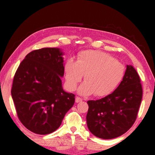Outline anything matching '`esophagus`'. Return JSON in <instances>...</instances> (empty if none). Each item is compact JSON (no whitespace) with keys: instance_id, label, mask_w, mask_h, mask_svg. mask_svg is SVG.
<instances>
[{"instance_id":"1","label":"esophagus","mask_w":155,"mask_h":155,"mask_svg":"<svg viewBox=\"0 0 155 155\" xmlns=\"http://www.w3.org/2000/svg\"><path fill=\"white\" fill-rule=\"evenodd\" d=\"M82 101V99L81 97H76V103H79V102H81Z\"/></svg>"}]
</instances>
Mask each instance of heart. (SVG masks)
Returning <instances> with one entry per match:
<instances>
[{
    "label": "heart",
    "instance_id": "1",
    "mask_svg": "<svg viewBox=\"0 0 155 155\" xmlns=\"http://www.w3.org/2000/svg\"><path fill=\"white\" fill-rule=\"evenodd\" d=\"M125 68L115 58L97 50L83 51L77 61L68 59L64 64L66 85L68 90H76L85 75V82L79 87V93L104 97L112 93L124 78Z\"/></svg>",
    "mask_w": 155,
    "mask_h": 155
}]
</instances>
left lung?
Segmentation results:
<instances>
[{
    "mask_svg": "<svg viewBox=\"0 0 155 155\" xmlns=\"http://www.w3.org/2000/svg\"><path fill=\"white\" fill-rule=\"evenodd\" d=\"M142 97L140 76L132 65H127L122 81L112 94L87 101L86 121L90 132L104 140L124 134L135 122Z\"/></svg>",
    "mask_w": 155,
    "mask_h": 155,
    "instance_id": "8db88e82",
    "label": "left lung"
}]
</instances>
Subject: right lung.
I'll return each mask as SVG.
<instances>
[{
    "mask_svg": "<svg viewBox=\"0 0 155 155\" xmlns=\"http://www.w3.org/2000/svg\"><path fill=\"white\" fill-rule=\"evenodd\" d=\"M64 54L59 48L28 53L12 82V101L22 124L34 134L46 135L61 126L75 102V95L62 87Z\"/></svg>",
    "mask_w": 155,
    "mask_h": 155,
    "instance_id": "obj_1",
    "label": "right lung"
}]
</instances>
